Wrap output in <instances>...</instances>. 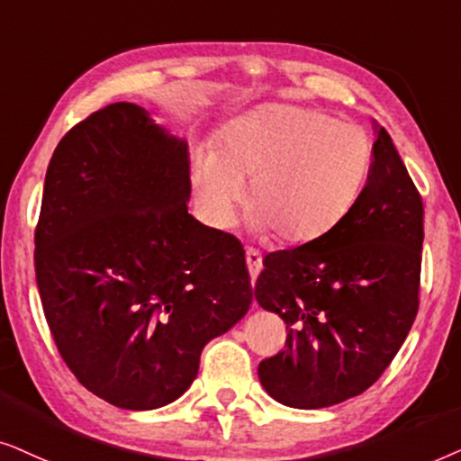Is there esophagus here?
<instances>
[{
	"mask_svg": "<svg viewBox=\"0 0 461 461\" xmlns=\"http://www.w3.org/2000/svg\"><path fill=\"white\" fill-rule=\"evenodd\" d=\"M247 267H249V274H250V280H257V276H259L261 267H263V259L259 255V250H253L249 249L247 250Z\"/></svg>",
	"mask_w": 461,
	"mask_h": 461,
	"instance_id": "esophagus-1",
	"label": "esophagus"
}]
</instances>
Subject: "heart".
Returning a JSON list of instances; mask_svg holds the SVG:
<instances>
[{
  "label": "heart",
  "instance_id": "obj_1",
  "mask_svg": "<svg viewBox=\"0 0 461 461\" xmlns=\"http://www.w3.org/2000/svg\"><path fill=\"white\" fill-rule=\"evenodd\" d=\"M369 158L363 128L312 109L269 103L240 115L217 151H195L194 198L208 225L227 230L249 185L250 227L302 247L327 236L349 212Z\"/></svg>",
  "mask_w": 461,
  "mask_h": 461
}]
</instances>
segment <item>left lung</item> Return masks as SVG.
I'll return each mask as SVG.
<instances>
[{
	"mask_svg": "<svg viewBox=\"0 0 461 461\" xmlns=\"http://www.w3.org/2000/svg\"><path fill=\"white\" fill-rule=\"evenodd\" d=\"M369 179L327 236L269 253L255 285L286 324V348L259 363L274 401L322 409L363 394L388 369L420 305L421 195L390 134L373 122Z\"/></svg>",
	"mask_w": 461,
	"mask_h": 461,
	"instance_id": "8db88e82",
	"label": "left lung"
}]
</instances>
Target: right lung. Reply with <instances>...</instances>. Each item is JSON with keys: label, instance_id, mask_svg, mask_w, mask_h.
I'll return each mask as SVG.
<instances>
[{"label": "right lung", "instance_id": "right-lung-1", "mask_svg": "<svg viewBox=\"0 0 461 461\" xmlns=\"http://www.w3.org/2000/svg\"><path fill=\"white\" fill-rule=\"evenodd\" d=\"M187 140L113 103L60 140L35 230V278L77 382L149 411L198 375L200 354L242 321L253 288L240 242L187 212Z\"/></svg>", "mask_w": 461, "mask_h": 461}]
</instances>
